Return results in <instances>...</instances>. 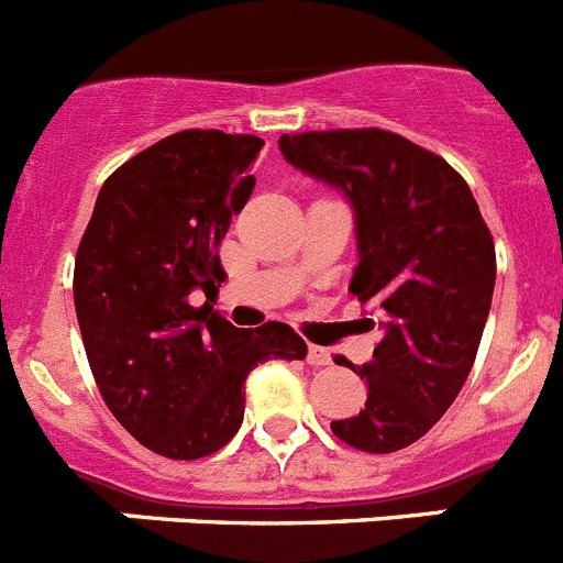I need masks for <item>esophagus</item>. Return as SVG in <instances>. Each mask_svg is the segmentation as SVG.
<instances>
[{"instance_id": "34e87169", "label": "esophagus", "mask_w": 563, "mask_h": 563, "mask_svg": "<svg viewBox=\"0 0 563 563\" xmlns=\"http://www.w3.org/2000/svg\"><path fill=\"white\" fill-rule=\"evenodd\" d=\"M307 363H310V366H330V363H332L330 350L310 343V350H307Z\"/></svg>"}]
</instances>
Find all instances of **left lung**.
<instances>
[{"label": "left lung", "mask_w": 563, "mask_h": 563, "mask_svg": "<svg viewBox=\"0 0 563 563\" xmlns=\"http://www.w3.org/2000/svg\"><path fill=\"white\" fill-rule=\"evenodd\" d=\"M278 148L350 202V290L380 316L372 361L350 363L366 383V406L332 420V434L369 454L406 449L449 411L474 366L496 285L494 239L460 174L400 134H282Z\"/></svg>", "instance_id": "1"}]
</instances>
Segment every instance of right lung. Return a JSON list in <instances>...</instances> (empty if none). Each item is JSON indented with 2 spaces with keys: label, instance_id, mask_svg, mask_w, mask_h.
Returning <instances> with one entry per match:
<instances>
[{
  "label": "right lung",
  "instance_id": "obj_1",
  "mask_svg": "<svg viewBox=\"0 0 563 563\" xmlns=\"http://www.w3.org/2000/svg\"><path fill=\"white\" fill-rule=\"evenodd\" d=\"M262 146L217 129L154 143L103 183L78 245L73 296L98 389L123 429L168 460L233 440L253 366L307 357L287 324L242 330L197 307L225 282L220 245L251 200Z\"/></svg>",
  "mask_w": 563,
  "mask_h": 563
}]
</instances>
